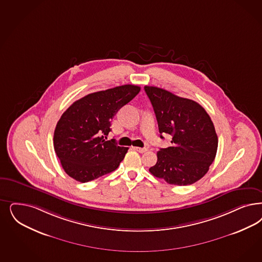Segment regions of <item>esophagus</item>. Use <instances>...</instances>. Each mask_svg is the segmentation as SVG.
<instances>
[{"label":"esophagus","instance_id":"obj_1","mask_svg":"<svg viewBox=\"0 0 262 262\" xmlns=\"http://www.w3.org/2000/svg\"><path fill=\"white\" fill-rule=\"evenodd\" d=\"M134 149L137 151V152H139V153H145V152L148 151L147 148H140V147H134Z\"/></svg>","mask_w":262,"mask_h":262}]
</instances>
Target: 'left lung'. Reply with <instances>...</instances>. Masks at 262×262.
I'll return each instance as SVG.
<instances>
[{
    "label": "left lung",
    "mask_w": 262,
    "mask_h": 262,
    "mask_svg": "<svg viewBox=\"0 0 262 262\" xmlns=\"http://www.w3.org/2000/svg\"><path fill=\"white\" fill-rule=\"evenodd\" d=\"M162 135L172 136V146L160 149L149 171L168 184L188 186L201 179L216 157L217 136L205 109L191 99L145 86Z\"/></svg>",
    "instance_id": "1"
}]
</instances>
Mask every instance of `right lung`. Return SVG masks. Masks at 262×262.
Here are the masks:
<instances>
[{"instance_id":"obj_1","label":"right lung","mask_w":262,"mask_h":262,"mask_svg":"<svg viewBox=\"0 0 262 262\" xmlns=\"http://www.w3.org/2000/svg\"><path fill=\"white\" fill-rule=\"evenodd\" d=\"M139 91V86L127 84L92 93L63 112L53 140L55 152L70 177L86 183L117 169L128 148L105 139L118 110Z\"/></svg>"}]
</instances>
